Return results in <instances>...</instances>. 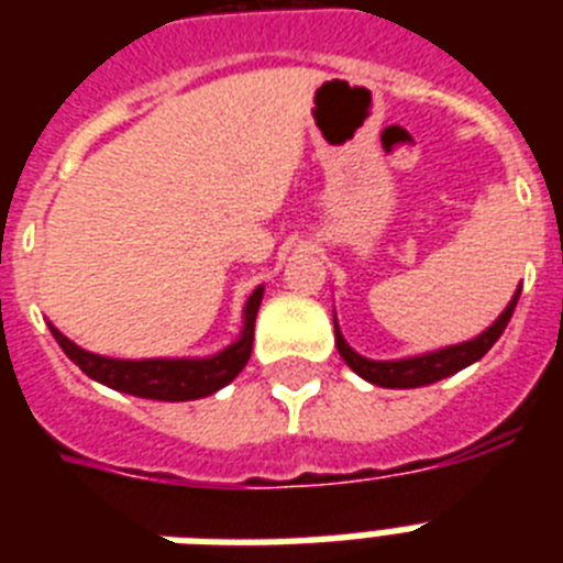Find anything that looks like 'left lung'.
<instances>
[{
  "label": "left lung",
  "mask_w": 563,
  "mask_h": 563,
  "mask_svg": "<svg viewBox=\"0 0 563 563\" xmlns=\"http://www.w3.org/2000/svg\"><path fill=\"white\" fill-rule=\"evenodd\" d=\"M520 289H523V286H517L515 298L508 300V307L499 312L497 321H494L485 333L471 339V342L450 344V347H438V351L420 353V356H406V360H368V356H362V353H356L351 344L344 342L342 330H339V321H335L333 316L335 347L342 353V360L347 362V368L356 371V374H360L362 379H368L371 385H379V388H420V385H432L438 383V379H444V376L459 374V371L473 365V362H479L482 356L497 344V339L508 327L511 316H515Z\"/></svg>",
  "instance_id": "8db88e82"
}]
</instances>
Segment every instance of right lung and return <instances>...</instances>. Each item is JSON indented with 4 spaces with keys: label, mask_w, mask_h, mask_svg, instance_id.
<instances>
[{
    "label": "right lung",
    "mask_w": 563,
    "mask_h": 563,
    "mask_svg": "<svg viewBox=\"0 0 563 563\" xmlns=\"http://www.w3.org/2000/svg\"><path fill=\"white\" fill-rule=\"evenodd\" d=\"M263 286H256L251 298L245 300L242 333H239L236 342L228 344L224 351L212 353V356H201V360H110V356H99V353L84 351L75 342H69L55 324H48V330L84 374L96 383L108 385L113 391L166 402L198 400V397H207V394L233 383L239 371L245 368V362L251 360L254 321L260 303H263Z\"/></svg>",
    "instance_id": "obj_1"
}]
</instances>
